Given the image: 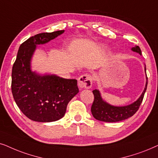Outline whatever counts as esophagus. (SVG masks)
<instances>
[{
  "instance_id": "esophagus-1",
  "label": "esophagus",
  "mask_w": 158,
  "mask_h": 158,
  "mask_svg": "<svg viewBox=\"0 0 158 158\" xmlns=\"http://www.w3.org/2000/svg\"><path fill=\"white\" fill-rule=\"evenodd\" d=\"M92 77L89 73H85L79 77L78 79V85L81 89H89L92 85Z\"/></svg>"
}]
</instances>
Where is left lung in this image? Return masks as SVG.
<instances>
[{
  "mask_svg": "<svg viewBox=\"0 0 158 158\" xmlns=\"http://www.w3.org/2000/svg\"><path fill=\"white\" fill-rule=\"evenodd\" d=\"M131 50L142 55V51L139 46L132 48ZM144 69L146 71V66ZM146 86L139 98L132 104L127 106L116 107L111 106L102 100L99 90H93L92 92L94 94V101L91 107V112L94 118L105 122H118L123 121L134 115L139 108L140 105L144 98V93L146 92L147 87H148V77H146Z\"/></svg>",
  "mask_w": 158,
  "mask_h": 158,
  "instance_id": "8db88e82",
  "label": "left lung"
}]
</instances>
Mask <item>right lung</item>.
Segmentation results:
<instances>
[{
	"instance_id": "obj_1",
	"label": "right lung",
	"mask_w": 158,
	"mask_h": 158,
	"mask_svg": "<svg viewBox=\"0 0 158 158\" xmlns=\"http://www.w3.org/2000/svg\"><path fill=\"white\" fill-rule=\"evenodd\" d=\"M64 30L37 34L20 45L11 73V91L21 111L30 120L52 122L64 116L67 105L79 92L77 79L56 75L40 76L31 71V56L37 45L45 44Z\"/></svg>"
}]
</instances>
